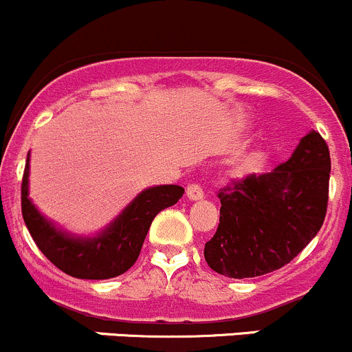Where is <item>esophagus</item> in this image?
<instances>
[{"label": "esophagus", "instance_id": "1", "mask_svg": "<svg viewBox=\"0 0 352 352\" xmlns=\"http://www.w3.org/2000/svg\"><path fill=\"white\" fill-rule=\"evenodd\" d=\"M186 194L190 201H199V199L204 197V190H202V187L199 184H189Z\"/></svg>", "mask_w": 352, "mask_h": 352}]
</instances>
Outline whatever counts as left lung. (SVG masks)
I'll use <instances>...</instances> for the list:
<instances>
[{"instance_id":"8db88e82","label":"left lung","mask_w":352,"mask_h":352,"mask_svg":"<svg viewBox=\"0 0 352 352\" xmlns=\"http://www.w3.org/2000/svg\"><path fill=\"white\" fill-rule=\"evenodd\" d=\"M329 179V146L311 131L271 173L219 189V225L204 247L209 267L245 279L289 264L324 225Z\"/></svg>"}]
</instances>
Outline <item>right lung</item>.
Listing matches in <instances>:
<instances>
[{
	"instance_id": "add662e5",
	"label": "right lung",
	"mask_w": 352,
	"mask_h": 352,
	"mask_svg": "<svg viewBox=\"0 0 352 352\" xmlns=\"http://www.w3.org/2000/svg\"><path fill=\"white\" fill-rule=\"evenodd\" d=\"M28 155L22 179V216L38 250L58 269L78 279H110L124 274L140 257L151 221L182 197L180 186L143 190L97 239H73L38 214L28 199Z\"/></svg>"
}]
</instances>
